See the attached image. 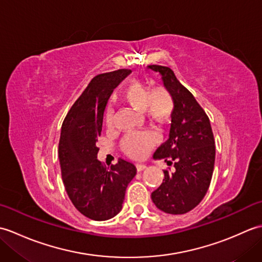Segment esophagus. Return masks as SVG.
<instances>
[{"label":"esophagus","instance_id":"esophagus-1","mask_svg":"<svg viewBox=\"0 0 262 262\" xmlns=\"http://www.w3.org/2000/svg\"><path fill=\"white\" fill-rule=\"evenodd\" d=\"M146 169V165L145 164H136V170L137 172H142Z\"/></svg>","mask_w":262,"mask_h":262}]
</instances>
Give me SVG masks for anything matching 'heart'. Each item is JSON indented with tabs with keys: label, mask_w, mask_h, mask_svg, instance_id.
<instances>
[{
	"label": "heart",
	"mask_w": 262,
	"mask_h": 262,
	"mask_svg": "<svg viewBox=\"0 0 262 262\" xmlns=\"http://www.w3.org/2000/svg\"><path fill=\"white\" fill-rule=\"evenodd\" d=\"M121 100L129 107L147 114L149 119L158 124L168 121L173 110V99L164 86H155L152 90L137 80H132L125 86ZM113 109L105 111V124L111 126ZM158 143V137L152 132L133 133L127 135L121 143L122 151L132 159H142Z\"/></svg>",
	"instance_id": "1"
}]
</instances>
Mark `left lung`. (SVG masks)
Segmentation results:
<instances>
[{
	"mask_svg": "<svg viewBox=\"0 0 262 262\" xmlns=\"http://www.w3.org/2000/svg\"><path fill=\"white\" fill-rule=\"evenodd\" d=\"M158 72L164 88L173 99L169 140L153 158L174 161V172L164 170V179L151 194L157 207L168 214L180 215L193 209L207 192L215 163V141L207 115L196 99L165 66L149 65Z\"/></svg>",
	"mask_w": 262,
	"mask_h": 262,
	"instance_id": "obj_1",
	"label": "left lung"
}]
</instances>
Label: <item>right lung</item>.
Masks as SVG:
<instances>
[{"mask_svg":"<svg viewBox=\"0 0 262 262\" xmlns=\"http://www.w3.org/2000/svg\"><path fill=\"white\" fill-rule=\"evenodd\" d=\"M130 72L118 70L93 77L60 129L58 158L66 192L75 208L94 221L119 213L128 183L136 176L135 165L125 160L105 169L97 159L104 109L114 89Z\"/></svg>","mask_w":262,"mask_h":262,"instance_id":"add662e5","label":"right lung"}]
</instances>
